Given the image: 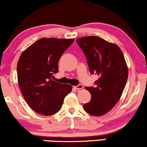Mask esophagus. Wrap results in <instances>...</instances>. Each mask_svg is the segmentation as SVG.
Masks as SVG:
<instances>
[{"mask_svg": "<svg viewBox=\"0 0 147 147\" xmlns=\"http://www.w3.org/2000/svg\"><path fill=\"white\" fill-rule=\"evenodd\" d=\"M74 88L76 89L77 90H81V89H82L84 88L83 85L82 84H79V85L76 86H74Z\"/></svg>", "mask_w": 147, "mask_h": 147, "instance_id": "esophagus-1", "label": "esophagus"}]
</instances>
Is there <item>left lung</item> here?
I'll list each match as a JSON object with an SVG mask.
<instances>
[{
  "instance_id": "left-lung-1",
  "label": "left lung",
  "mask_w": 147,
  "mask_h": 147,
  "mask_svg": "<svg viewBox=\"0 0 147 147\" xmlns=\"http://www.w3.org/2000/svg\"><path fill=\"white\" fill-rule=\"evenodd\" d=\"M77 43L86 57L90 73L99 77L95 86L86 87L91 99L84 109L91 115H103L119 102L125 88L128 68L124 55L117 45L98 36L77 38Z\"/></svg>"
}]
</instances>
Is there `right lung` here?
Segmentation results:
<instances>
[{"mask_svg":"<svg viewBox=\"0 0 147 147\" xmlns=\"http://www.w3.org/2000/svg\"><path fill=\"white\" fill-rule=\"evenodd\" d=\"M74 41L42 38L21 54L17 64L18 84L25 101L37 113L46 116L57 113L72 91L70 85L52 78L59 71V60Z\"/></svg>","mask_w":147,"mask_h":147,"instance_id":"1","label":"right lung"}]
</instances>
